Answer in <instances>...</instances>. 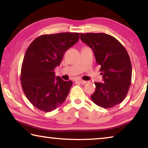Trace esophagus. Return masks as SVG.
<instances>
[{
  "instance_id": "obj_1",
  "label": "esophagus",
  "mask_w": 148,
  "mask_h": 148,
  "mask_svg": "<svg viewBox=\"0 0 148 148\" xmlns=\"http://www.w3.org/2000/svg\"><path fill=\"white\" fill-rule=\"evenodd\" d=\"M75 82H79V83L82 84H85L87 83L86 81H84V80L81 79H75Z\"/></svg>"
}]
</instances>
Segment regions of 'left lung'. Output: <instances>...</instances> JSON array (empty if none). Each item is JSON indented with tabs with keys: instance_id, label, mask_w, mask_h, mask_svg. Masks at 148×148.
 Returning <instances> with one entry per match:
<instances>
[{
	"instance_id": "left-lung-1",
	"label": "left lung",
	"mask_w": 148,
	"mask_h": 148,
	"mask_svg": "<svg viewBox=\"0 0 148 148\" xmlns=\"http://www.w3.org/2000/svg\"><path fill=\"white\" fill-rule=\"evenodd\" d=\"M80 39L92 49L103 74L104 82L95 83L92 102L104 108L121 103L131 84L132 65L126 49L116 38L104 33H81Z\"/></svg>"
}]
</instances>
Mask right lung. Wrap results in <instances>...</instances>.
Wrapping results in <instances>:
<instances>
[{
	"instance_id": "obj_1",
	"label": "right lung",
	"mask_w": 148,
	"mask_h": 148,
	"mask_svg": "<svg viewBox=\"0 0 148 148\" xmlns=\"http://www.w3.org/2000/svg\"><path fill=\"white\" fill-rule=\"evenodd\" d=\"M79 38L78 32L44 34L29 45L22 63L21 82L25 95L36 108L51 112L68 96L73 83L56 76L54 69Z\"/></svg>"
}]
</instances>
